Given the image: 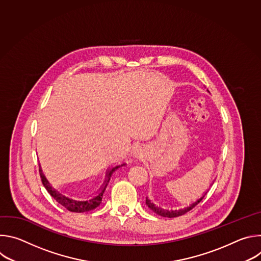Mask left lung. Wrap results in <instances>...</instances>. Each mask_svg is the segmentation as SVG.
I'll return each mask as SVG.
<instances>
[{
  "mask_svg": "<svg viewBox=\"0 0 261 261\" xmlns=\"http://www.w3.org/2000/svg\"><path fill=\"white\" fill-rule=\"evenodd\" d=\"M205 195V194H204ZM204 195L200 198V199H198L196 202H194V203H192L190 206H188V207H186V208H181V210H178V211H166V210H162V208H160V207H158V206H155V204L154 203H152L151 202V200H148L147 198L145 199V203H146V205L150 207L154 213H156L157 215H159V216H161V217H166V218H174V217H179V216H181V215H185L186 213H188V212H190L192 208H194L202 199H203V197H204Z\"/></svg>",
  "mask_w": 261,
  "mask_h": 261,
  "instance_id": "8db88e82",
  "label": "left lung"
}]
</instances>
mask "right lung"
I'll use <instances>...</instances> for the list:
<instances>
[{"instance_id": "1", "label": "right lung", "mask_w": 261, "mask_h": 261, "mask_svg": "<svg viewBox=\"0 0 261 261\" xmlns=\"http://www.w3.org/2000/svg\"><path fill=\"white\" fill-rule=\"evenodd\" d=\"M125 164H122V165H119V166H116L114 168H111L109 170V172L107 173V180H106V184L104 186L103 190L96 196L94 197L93 199H89V200H85V201H79V200H73V199H70L68 197H65L64 195H62L60 192L56 191L55 189L51 188V186H49V182L46 180L45 176L43 175V173L41 172V170L39 169V172H40V177H41V180H42V184L45 187V189L47 190V192L56 199L57 202H59L61 205H63L65 208H67L68 211L70 212H73V213H85V212H89V211H92L94 208H96L97 206L100 205L101 203V200H102V196H103V193L105 191V188L107 186V182L111 176V174H113L114 171H116L119 167L123 166Z\"/></svg>"}]
</instances>
